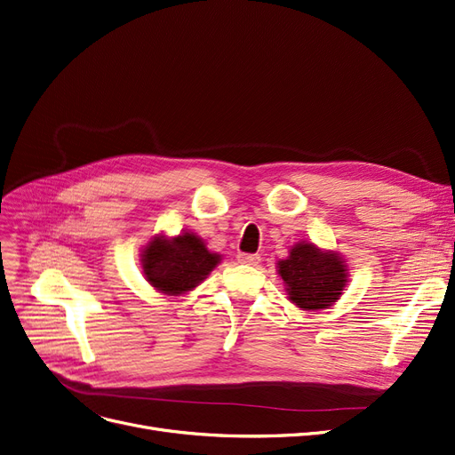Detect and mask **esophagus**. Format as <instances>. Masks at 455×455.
I'll return each instance as SVG.
<instances>
[{
  "label": "esophagus",
  "instance_id": "obj_1",
  "mask_svg": "<svg viewBox=\"0 0 455 455\" xmlns=\"http://www.w3.org/2000/svg\"><path fill=\"white\" fill-rule=\"evenodd\" d=\"M238 260L245 266H259L260 264V256L259 254H249V252H240Z\"/></svg>",
  "mask_w": 455,
  "mask_h": 455
}]
</instances>
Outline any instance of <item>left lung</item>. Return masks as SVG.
<instances>
[{"label": "left lung", "mask_w": 455, "mask_h": 455, "mask_svg": "<svg viewBox=\"0 0 455 455\" xmlns=\"http://www.w3.org/2000/svg\"><path fill=\"white\" fill-rule=\"evenodd\" d=\"M288 299L303 310H320L337 301L347 283V269L339 254L312 243H298L286 260L279 262Z\"/></svg>", "instance_id": "8db88e82"}]
</instances>
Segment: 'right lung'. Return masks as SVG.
<instances>
[{
  "label": "right lung",
  "instance_id": "add662e5",
  "mask_svg": "<svg viewBox=\"0 0 455 455\" xmlns=\"http://www.w3.org/2000/svg\"><path fill=\"white\" fill-rule=\"evenodd\" d=\"M147 281L167 295H180L201 284L221 256L210 252L199 235L184 232L172 240L154 238L143 251Z\"/></svg>",
  "mask_w": 455,
  "mask_h": 455
}]
</instances>
